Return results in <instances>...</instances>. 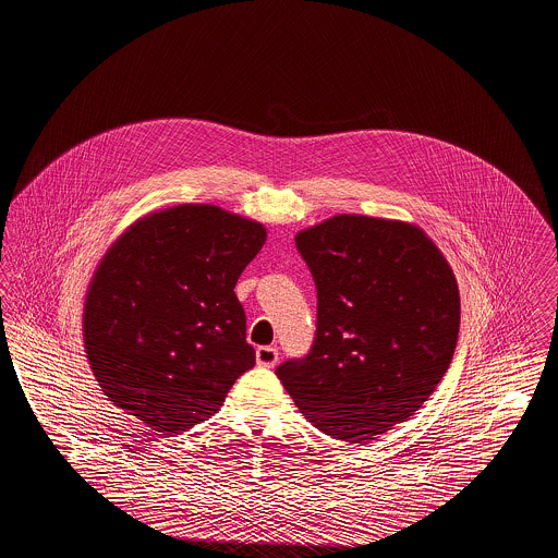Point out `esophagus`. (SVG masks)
<instances>
[{"label": "esophagus", "mask_w": 558, "mask_h": 558, "mask_svg": "<svg viewBox=\"0 0 558 558\" xmlns=\"http://www.w3.org/2000/svg\"><path fill=\"white\" fill-rule=\"evenodd\" d=\"M255 357L262 368H274L278 364V349L276 347H259L255 351Z\"/></svg>", "instance_id": "esophagus-1"}]
</instances>
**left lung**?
<instances>
[{
	"label": "left lung",
	"mask_w": 558,
	"mask_h": 558,
	"mask_svg": "<svg viewBox=\"0 0 558 558\" xmlns=\"http://www.w3.org/2000/svg\"><path fill=\"white\" fill-rule=\"evenodd\" d=\"M318 289L307 357L278 366L301 414L349 446L408 421L450 368L460 292L416 223L339 213L296 232Z\"/></svg>",
	"instance_id": "left-lung-1"
}]
</instances>
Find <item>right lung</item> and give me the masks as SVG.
I'll return each instance as SVG.
<instances>
[{"label":"right lung","instance_id":"1","mask_svg":"<svg viewBox=\"0 0 558 558\" xmlns=\"http://www.w3.org/2000/svg\"><path fill=\"white\" fill-rule=\"evenodd\" d=\"M266 239L264 223L217 205L146 213L117 236L83 303V347L108 401L169 437L217 414L255 366L234 287Z\"/></svg>","mask_w":558,"mask_h":558}]
</instances>
